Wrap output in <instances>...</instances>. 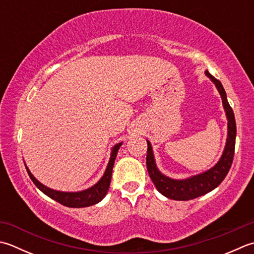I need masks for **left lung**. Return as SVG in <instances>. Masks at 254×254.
Returning a JSON list of instances; mask_svg holds the SVG:
<instances>
[{"label":"left lung","instance_id":"1","mask_svg":"<svg viewBox=\"0 0 254 254\" xmlns=\"http://www.w3.org/2000/svg\"><path fill=\"white\" fill-rule=\"evenodd\" d=\"M206 76L215 83L216 88L219 91L223 109H225L227 120H228V136L225 150L222 155L215 166L210 170L203 172L198 175L188 177L186 180H173L162 174L156 166L155 158L152 150V145L150 141L147 142V154H146V167L148 175H150L154 185L157 188L162 195L173 200H190L193 198L205 195L215 190L225 180L228 172H229L231 164L235 155V146H236V135H237V127L235 114H233L232 108L227 100V94L223 89L221 82L209 73V71H205Z\"/></svg>","mask_w":254,"mask_h":254}]
</instances>
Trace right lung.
<instances>
[{
	"label": "right lung",
	"mask_w": 254,
	"mask_h": 254,
	"mask_svg": "<svg viewBox=\"0 0 254 254\" xmlns=\"http://www.w3.org/2000/svg\"><path fill=\"white\" fill-rule=\"evenodd\" d=\"M122 145V142L117 144L112 147L111 151V156L110 161L108 163L107 170L104 172L103 176L101 180L99 181L97 184L88 190H84L81 191H74V192H67V191H59V190H54L52 188H48L47 186L43 185L42 183H39L36 178L33 176L31 171L28 170L26 166V171L28 173L29 177L33 181V183L36 185L39 190L43 191L45 195H47L49 198L56 200L57 202L62 203V205L70 208H82V207H89L92 205H96L99 201H101L104 196L107 195L109 190V187H110L111 183V176H112V170L114 165V161H116L117 154L119 148Z\"/></svg>",
	"instance_id": "obj_1"
}]
</instances>
